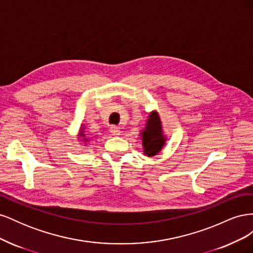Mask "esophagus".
I'll return each instance as SVG.
<instances>
[{
	"instance_id": "obj_1",
	"label": "esophagus",
	"mask_w": 253,
	"mask_h": 253,
	"mask_svg": "<svg viewBox=\"0 0 253 253\" xmlns=\"http://www.w3.org/2000/svg\"><path fill=\"white\" fill-rule=\"evenodd\" d=\"M110 132H111V134H112L113 136H119V135L121 134L120 128H119V127H117V126H111V128H110Z\"/></svg>"
}]
</instances>
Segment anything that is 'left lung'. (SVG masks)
<instances>
[{"mask_svg":"<svg viewBox=\"0 0 253 253\" xmlns=\"http://www.w3.org/2000/svg\"><path fill=\"white\" fill-rule=\"evenodd\" d=\"M143 154L148 157L155 156L165 147L167 137L164 135L162 121L156 111L149 114L147 124L140 132Z\"/></svg>","mask_w":253,"mask_h":253,"instance_id":"1","label":"left lung"}]
</instances>
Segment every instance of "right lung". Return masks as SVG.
Segmentation results:
<instances>
[{
    "label": "right lung",
    "instance_id": "obj_1",
    "mask_svg": "<svg viewBox=\"0 0 253 253\" xmlns=\"http://www.w3.org/2000/svg\"><path fill=\"white\" fill-rule=\"evenodd\" d=\"M84 129H85V128H84V127H81V129L79 131V135H78V136H80V137H81L82 140H84L85 142H88L90 138H88V137H86V136H85V134H84ZM85 144H87V143H85Z\"/></svg>",
    "mask_w": 253,
    "mask_h": 253
}]
</instances>
